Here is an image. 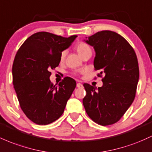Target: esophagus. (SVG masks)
I'll return each mask as SVG.
<instances>
[{
    "mask_svg": "<svg viewBox=\"0 0 152 152\" xmlns=\"http://www.w3.org/2000/svg\"><path fill=\"white\" fill-rule=\"evenodd\" d=\"M76 86H77L78 88H81L83 87V85L81 84V83H77V84H76Z\"/></svg>",
    "mask_w": 152,
    "mask_h": 152,
    "instance_id": "1",
    "label": "esophagus"
}]
</instances>
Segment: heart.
I'll use <instances>...</instances> for the list:
<instances>
[{
	"instance_id": "obj_1",
	"label": "heart",
	"mask_w": 152,
	"mask_h": 152,
	"mask_svg": "<svg viewBox=\"0 0 152 152\" xmlns=\"http://www.w3.org/2000/svg\"><path fill=\"white\" fill-rule=\"evenodd\" d=\"M76 48V51H77V53H79V55L81 58L84 56H85L86 54H87L88 53L91 52L90 46L87 44V43L84 42H78L77 44H76V48ZM65 56H66V52L63 51L61 54V60L63 61V60L64 59Z\"/></svg>"
}]
</instances>
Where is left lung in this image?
Masks as SVG:
<instances>
[{"label": "left lung", "instance_id": "8db88e82", "mask_svg": "<svg viewBox=\"0 0 152 152\" xmlns=\"http://www.w3.org/2000/svg\"><path fill=\"white\" fill-rule=\"evenodd\" d=\"M94 48V66L104 76L102 87L84 84L83 104L89 117L102 126L118 122L136 96L139 68L136 53L127 40L115 31H98L85 40Z\"/></svg>", "mask_w": 152, "mask_h": 152}]
</instances>
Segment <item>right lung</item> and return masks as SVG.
Here are the masks:
<instances>
[{
	"label": "right lung",
	"instance_id": "1",
	"mask_svg": "<svg viewBox=\"0 0 152 152\" xmlns=\"http://www.w3.org/2000/svg\"><path fill=\"white\" fill-rule=\"evenodd\" d=\"M76 37L39 31L28 37L16 53L12 67L14 87L22 111L36 124L58 120L76 88V81L70 77H65L58 86L53 85L50 71L58 66L61 53Z\"/></svg>",
	"mask_w": 152,
	"mask_h": 152
}]
</instances>
